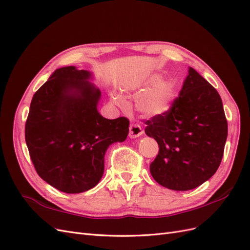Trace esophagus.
Here are the masks:
<instances>
[{
	"label": "esophagus",
	"mask_w": 250,
	"mask_h": 250,
	"mask_svg": "<svg viewBox=\"0 0 250 250\" xmlns=\"http://www.w3.org/2000/svg\"><path fill=\"white\" fill-rule=\"evenodd\" d=\"M142 134H143V129H142L141 125L131 123L129 126V138L135 139V138L141 137Z\"/></svg>",
	"instance_id": "34e87169"
}]
</instances>
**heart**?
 <instances>
[{
	"mask_svg": "<svg viewBox=\"0 0 250 250\" xmlns=\"http://www.w3.org/2000/svg\"><path fill=\"white\" fill-rule=\"evenodd\" d=\"M160 75H150L135 83L133 88L138 94L135 107L146 117H156L170 109L176 97V88L170 79H160ZM112 101L120 106H125L126 102L119 95H112Z\"/></svg>",
	"mask_w": 250,
	"mask_h": 250,
	"instance_id": "1",
	"label": "heart"
}]
</instances>
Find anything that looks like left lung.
Wrapping results in <instances>:
<instances>
[{
  "mask_svg": "<svg viewBox=\"0 0 250 250\" xmlns=\"http://www.w3.org/2000/svg\"><path fill=\"white\" fill-rule=\"evenodd\" d=\"M145 124V133L160 148L150 164V173L161 186L192 190L218 170L228 138V121L216 88L193 67L170 109Z\"/></svg>",
  "mask_w": 250,
  "mask_h": 250,
  "instance_id": "1",
  "label": "left lung"
}]
</instances>
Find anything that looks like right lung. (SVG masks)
<instances>
[{
  "label": "right lung",
  "instance_id": "obj_1",
  "mask_svg": "<svg viewBox=\"0 0 250 250\" xmlns=\"http://www.w3.org/2000/svg\"><path fill=\"white\" fill-rule=\"evenodd\" d=\"M89 78V72L75 66L56 70L34 94L26 121L37 174L63 193L85 192L99 183L105 151L129 131L127 118L108 120L98 112L101 92Z\"/></svg>",
  "mask_w": 250,
  "mask_h": 250
}]
</instances>
